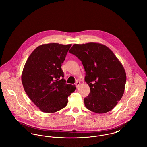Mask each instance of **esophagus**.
<instances>
[{
    "mask_svg": "<svg viewBox=\"0 0 147 147\" xmlns=\"http://www.w3.org/2000/svg\"><path fill=\"white\" fill-rule=\"evenodd\" d=\"M75 85H76V88L78 89V88L79 87V85H80V83L79 82H76Z\"/></svg>",
    "mask_w": 147,
    "mask_h": 147,
    "instance_id": "obj_1",
    "label": "esophagus"
}]
</instances>
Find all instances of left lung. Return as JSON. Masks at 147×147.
<instances>
[{
  "instance_id": "obj_1",
  "label": "left lung",
  "mask_w": 147,
  "mask_h": 147,
  "mask_svg": "<svg viewBox=\"0 0 147 147\" xmlns=\"http://www.w3.org/2000/svg\"><path fill=\"white\" fill-rule=\"evenodd\" d=\"M69 52L82 61L85 80L90 88L84 99L86 107L98 113L111 111L125 91L126 74L122 64L111 49L98 43L74 44Z\"/></svg>"
}]
</instances>
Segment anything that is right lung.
Listing matches in <instances>:
<instances>
[{"instance_id": "add662e5", "label": "right lung", "mask_w": 147, "mask_h": 147, "mask_svg": "<svg viewBox=\"0 0 147 147\" xmlns=\"http://www.w3.org/2000/svg\"><path fill=\"white\" fill-rule=\"evenodd\" d=\"M71 45L48 43L39 46L28 57L21 75L28 98L42 112L53 113L64 107L75 85L66 84L62 70Z\"/></svg>"}]
</instances>
